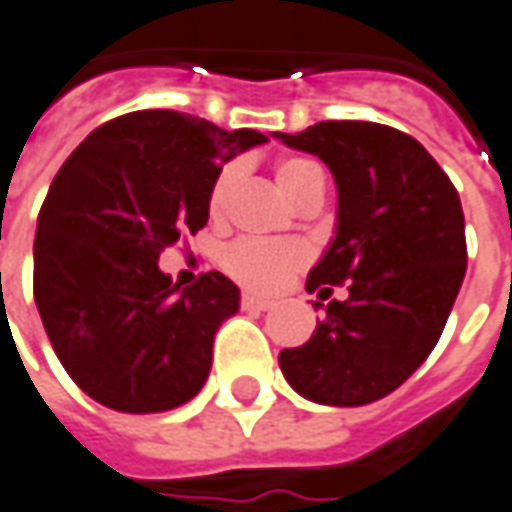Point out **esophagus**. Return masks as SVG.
Returning a JSON list of instances; mask_svg holds the SVG:
<instances>
[{
    "label": "esophagus",
    "mask_w": 512,
    "mask_h": 512,
    "mask_svg": "<svg viewBox=\"0 0 512 512\" xmlns=\"http://www.w3.org/2000/svg\"><path fill=\"white\" fill-rule=\"evenodd\" d=\"M242 307H245V310H253V312H264L273 307V301H270V298L253 296V293H245V296H242Z\"/></svg>",
    "instance_id": "34e87169"
}]
</instances>
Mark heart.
<instances>
[{
	"label": "heart",
	"instance_id": "b5f03b06",
	"mask_svg": "<svg viewBox=\"0 0 512 512\" xmlns=\"http://www.w3.org/2000/svg\"><path fill=\"white\" fill-rule=\"evenodd\" d=\"M321 168L315 166L312 160L304 157H287L276 166V185L281 188V194L287 200H296V194L307 185L312 174H318ZM233 168H222L219 177L211 185L208 194V208L211 214H219L228 202L233 185ZM307 262V250L301 245H279V242H259V239H239L233 242L231 248L222 253V270L236 279L239 284H245L250 290H262V293H273L279 290L284 281L290 279L296 270H301Z\"/></svg>",
	"mask_w": 512,
	"mask_h": 512
}]
</instances>
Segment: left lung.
Masks as SVG:
<instances>
[{"mask_svg": "<svg viewBox=\"0 0 512 512\" xmlns=\"http://www.w3.org/2000/svg\"><path fill=\"white\" fill-rule=\"evenodd\" d=\"M273 137L324 160L338 191L335 236L307 290L349 284L346 301H315L324 321L281 349V372L321 406L375 403L420 369L451 315L468 264L459 194L414 137L383 123L324 120Z\"/></svg>", "mask_w": 512, "mask_h": 512, "instance_id": "obj_1", "label": "left lung"}]
</instances>
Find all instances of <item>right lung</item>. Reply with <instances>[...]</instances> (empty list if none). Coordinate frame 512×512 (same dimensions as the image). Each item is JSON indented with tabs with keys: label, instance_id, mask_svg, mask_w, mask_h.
Returning <instances> with one entry per match:
<instances>
[{
	"label": "right lung",
	"instance_id": "1",
	"mask_svg": "<svg viewBox=\"0 0 512 512\" xmlns=\"http://www.w3.org/2000/svg\"><path fill=\"white\" fill-rule=\"evenodd\" d=\"M262 143L143 109L98 126L58 168L36 222L33 296L61 366L101 406L157 414L205 386L239 287L214 270L180 290L157 262L205 228L222 166Z\"/></svg>",
	"mask_w": 512,
	"mask_h": 512
}]
</instances>
